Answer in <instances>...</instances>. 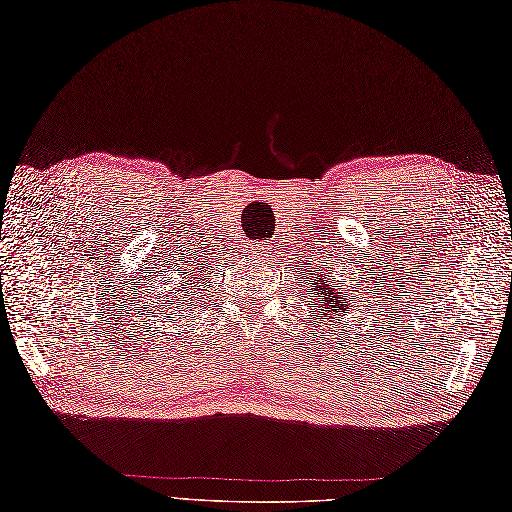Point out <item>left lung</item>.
<instances>
[{
  "label": "left lung",
  "instance_id": "obj_1",
  "mask_svg": "<svg viewBox=\"0 0 512 512\" xmlns=\"http://www.w3.org/2000/svg\"><path fill=\"white\" fill-rule=\"evenodd\" d=\"M308 282L313 284V278H310ZM321 283L324 284L323 287L320 286ZM328 286H330V284H328ZM328 286H326V280H323V273L317 278L315 289H313V286H308L310 299H313V304H317V310H315L313 306H310V310H313L315 315L321 313L323 308H328V313H332V315H334V313L341 315V308H345V299H343V302H341V299H336V302H334V297H339V295H334V293L328 289ZM315 315H313V317H315Z\"/></svg>",
  "mask_w": 512,
  "mask_h": 512
}]
</instances>
